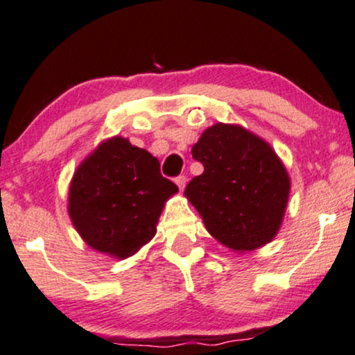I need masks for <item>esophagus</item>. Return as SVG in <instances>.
<instances>
[{"label": "esophagus", "mask_w": 355, "mask_h": 355, "mask_svg": "<svg viewBox=\"0 0 355 355\" xmlns=\"http://www.w3.org/2000/svg\"><path fill=\"white\" fill-rule=\"evenodd\" d=\"M186 181H187V178L184 176V174H181V176L176 178V184H178V187L181 189V191H182L184 187H186Z\"/></svg>", "instance_id": "34e87169"}]
</instances>
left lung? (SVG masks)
Returning <instances> with one entry per match:
<instances>
[{
  "mask_svg": "<svg viewBox=\"0 0 355 355\" xmlns=\"http://www.w3.org/2000/svg\"><path fill=\"white\" fill-rule=\"evenodd\" d=\"M204 173L184 194L209 233L236 251L256 250L275 236L287 205L290 181L274 150L238 125L207 128L192 146Z\"/></svg>",
  "mask_w": 355,
  "mask_h": 355,
  "instance_id": "obj_1",
  "label": "left lung"
}]
</instances>
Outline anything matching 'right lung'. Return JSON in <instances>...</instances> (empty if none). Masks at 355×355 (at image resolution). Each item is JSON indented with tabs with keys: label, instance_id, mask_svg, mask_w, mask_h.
I'll return each instance as SVG.
<instances>
[{
	"label": "right lung",
	"instance_id": "obj_1",
	"mask_svg": "<svg viewBox=\"0 0 355 355\" xmlns=\"http://www.w3.org/2000/svg\"><path fill=\"white\" fill-rule=\"evenodd\" d=\"M178 186L161 176L159 161L125 138H110L76 169L68 214L94 250L123 259L156 233L164 200Z\"/></svg>",
	"mask_w": 355,
	"mask_h": 355
}]
</instances>
